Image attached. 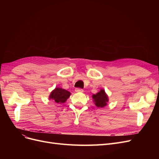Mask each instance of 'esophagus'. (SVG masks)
<instances>
[{"instance_id":"esophagus-1","label":"esophagus","mask_w":159,"mask_h":159,"mask_svg":"<svg viewBox=\"0 0 159 159\" xmlns=\"http://www.w3.org/2000/svg\"><path fill=\"white\" fill-rule=\"evenodd\" d=\"M75 91H76V92H83L84 91V90L81 88H76Z\"/></svg>"}]
</instances>
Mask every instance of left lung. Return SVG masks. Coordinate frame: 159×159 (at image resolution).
Segmentation results:
<instances>
[{"mask_svg":"<svg viewBox=\"0 0 159 159\" xmlns=\"http://www.w3.org/2000/svg\"><path fill=\"white\" fill-rule=\"evenodd\" d=\"M95 105L99 108H102L106 106L107 102H109L108 96L105 92L104 89H101L100 91L96 94L92 95Z\"/></svg>","mask_w":159,"mask_h":159,"instance_id":"8db88e82","label":"left lung"}]
</instances>
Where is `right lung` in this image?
Here are the masks:
<instances>
[{"mask_svg": "<svg viewBox=\"0 0 159 159\" xmlns=\"http://www.w3.org/2000/svg\"><path fill=\"white\" fill-rule=\"evenodd\" d=\"M71 93L68 91L60 88H56L50 94L49 99H52L57 103H64L66 102Z\"/></svg>", "mask_w": 159, "mask_h": 159, "instance_id": "obj_1", "label": "right lung"}]
</instances>
